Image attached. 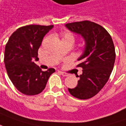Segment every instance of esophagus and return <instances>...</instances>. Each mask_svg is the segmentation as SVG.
<instances>
[{
  "instance_id": "esophagus-1",
  "label": "esophagus",
  "mask_w": 126,
  "mask_h": 126,
  "mask_svg": "<svg viewBox=\"0 0 126 126\" xmlns=\"http://www.w3.org/2000/svg\"><path fill=\"white\" fill-rule=\"evenodd\" d=\"M60 73H61L63 76H68V73H64V72H62V71H61V72H60Z\"/></svg>"
}]
</instances>
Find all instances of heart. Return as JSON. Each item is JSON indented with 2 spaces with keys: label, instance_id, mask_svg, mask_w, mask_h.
<instances>
[{
  "label": "heart",
  "instance_id": "heart-1",
  "mask_svg": "<svg viewBox=\"0 0 126 126\" xmlns=\"http://www.w3.org/2000/svg\"><path fill=\"white\" fill-rule=\"evenodd\" d=\"M63 39H71L74 41V37L72 34L69 33V32H65L63 34Z\"/></svg>",
  "mask_w": 126,
  "mask_h": 126
}]
</instances>
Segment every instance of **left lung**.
Returning <instances> with one entry per match:
<instances>
[{"label":"left lung","instance_id":"left-lung-1","mask_svg":"<svg viewBox=\"0 0 126 126\" xmlns=\"http://www.w3.org/2000/svg\"><path fill=\"white\" fill-rule=\"evenodd\" d=\"M65 27L85 41L83 53L78 58L83 73L78 76L77 86L68 91L79 99L91 98L103 88L112 73L115 59L113 42L104 28L89 20L67 23Z\"/></svg>","mask_w":126,"mask_h":126}]
</instances>
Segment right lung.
Masks as SVG:
<instances>
[{
	"label": "right lung",
	"mask_w": 126,
	"mask_h": 126,
	"mask_svg": "<svg viewBox=\"0 0 126 126\" xmlns=\"http://www.w3.org/2000/svg\"><path fill=\"white\" fill-rule=\"evenodd\" d=\"M53 26L29 25L17 29L9 38L5 48L4 63L14 86L27 95L41 93L54 68L41 70L35 61L44 36Z\"/></svg>",
	"instance_id": "right-lung-1"
}]
</instances>
